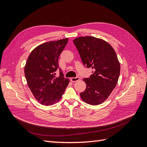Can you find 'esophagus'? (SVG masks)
I'll return each instance as SVG.
<instances>
[{
    "label": "esophagus",
    "mask_w": 147,
    "mask_h": 147,
    "mask_svg": "<svg viewBox=\"0 0 147 147\" xmlns=\"http://www.w3.org/2000/svg\"><path fill=\"white\" fill-rule=\"evenodd\" d=\"M80 80V77H72L70 78V81L74 83V82H76L77 81H78Z\"/></svg>",
    "instance_id": "1"
}]
</instances>
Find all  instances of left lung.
Here are the masks:
<instances>
[{
    "instance_id": "obj_1",
    "label": "left lung",
    "mask_w": 147,
    "mask_h": 147,
    "mask_svg": "<svg viewBox=\"0 0 147 147\" xmlns=\"http://www.w3.org/2000/svg\"><path fill=\"white\" fill-rule=\"evenodd\" d=\"M84 65L94 72L83 78L86 88L80 92L82 99L90 105L105 101L116 86L120 73V64L116 53L109 43L91 36L80 37L73 40Z\"/></svg>"
}]
</instances>
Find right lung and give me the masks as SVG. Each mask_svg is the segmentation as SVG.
<instances>
[{"mask_svg":"<svg viewBox=\"0 0 147 147\" xmlns=\"http://www.w3.org/2000/svg\"><path fill=\"white\" fill-rule=\"evenodd\" d=\"M68 42V38L44 43L29 55L24 67L28 85L36 100L44 105L58 102L64 94L69 80L64 77L59 68L58 58Z\"/></svg>","mask_w":147,"mask_h":147,"instance_id":"right-lung-1","label":"right lung"}]
</instances>
